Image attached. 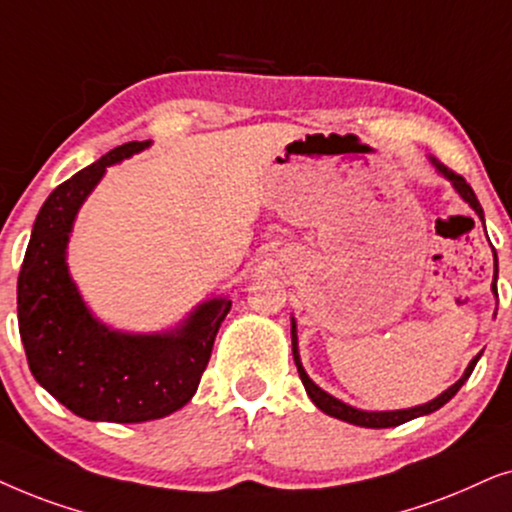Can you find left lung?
Wrapping results in <instances>:
<instances>
[{"label": "left lung", "instance_id": "left-lung-1", "mask_svg": "<svg viewBox=\"0 0 512 512\" xmlns=\"http://www.w3.org/2000/svg\"><path fill=\"white\" fill-rule=\"evenodd\" d=\"M428 161L433 163V168L438 170V173L445 177V180L452 182L454 192L461 196L463 201L468 203L470 208L475 210V215L480 217L482 224H485V213H482V206L478 201V196H475L473 189H470V185L466 180H463L461 175H456L454 170H449L447 166H442V163L435 159V156H428ZM487 231V229H485ZM494 252V281H492V292L496 297H499V292H496V278H499V257H496V250L492 248ZM496 316V313H494ZM290 337H292V358H295V365H297V372H299V379H302V384L306 388V395L311 398V403L318 407L320 412H325L327 417H335L339 421H346V424H353V426H363V428H393V426H400L405 424V421H412L417 417H426V414H431L435 410H440L442 405H447L449 400L454 398L456 391L466 384V379L473 374L475 365H478V360L482 356V351L475 356L473 360H470L466 370H463L461 379L456 381V384H452L447 388V391H442L438 398L428 400V403L424 405H417V407H407V410H386V412H370V410H358V407H353L349 403H344V400L335 398V395H330L327 391H323L318 384H313L309 374H306L304 365H302V358H299V342H297V320L290 318Z\"/></svg>", "mask_w": 512, "mask_h": 512}]
</instances>
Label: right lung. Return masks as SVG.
<instances>
[{"label":"right lung","instance_id":"right-lung-1","mask_svg":"<svg viewBox=\"0 0 512 512\" xmlns=\"http://www.w3.org/2000/svg\"><path fill=\"white\" fill-rule=\"evenodd\" d=\"M152 145L126 142L56 187L34 220L18 276V330L39 386L88 421L142 424L185 407L231 309L210 297L161 332H124L93 316L67 267V243L107 166Z\"/></svg>","mask_w":512,"mask_h":512}]
</instances>
